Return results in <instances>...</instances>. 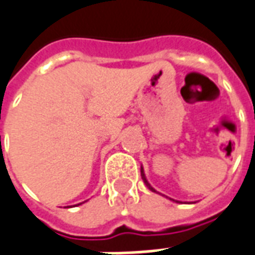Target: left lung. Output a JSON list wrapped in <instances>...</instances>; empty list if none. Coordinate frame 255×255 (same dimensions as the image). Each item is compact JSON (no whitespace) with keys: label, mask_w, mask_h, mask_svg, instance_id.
<instances>
[{"label":"left lung","mask_w":255,"mask_h":255,"mask_svg":"<svg viewBox=\"0 0 255 255\" xmlns=\"http://www.w3.org/2000/svg\"><path fill=\"white\" fill-rule=\"evenodd\" d=\"M140 175H142V179H143V182L146 183V186H147V188H149V189L152 190V192H156V190L153 189L152 186H150V183L147 182V179H146V177H145V174H143V168H140ZM178 203V202H177Z\"/></svg>","instance_id":"8db88e82"}]
</instances>
